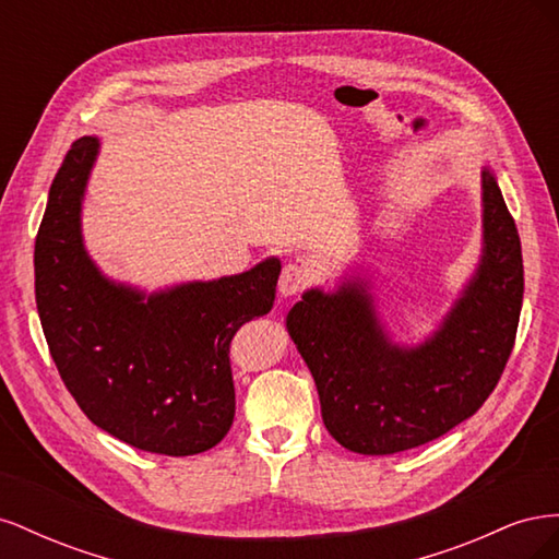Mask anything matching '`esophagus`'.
<instances>
[{
	"instance_id": "obj_1",
	"label": "esophagus",
	"mask_w": 559,
	"mask_h": 559,
	"mask_svg": "<svg viewBox=\"0 0 559 559\" xmlns=\"http://www.w3.org/2000/svg\"><path fill=\"white\" fill-rule=\"evenodd\" d=\"M314 275L306 263H286L280 275V294L282 296H296L302 289H308Z\"/></svg>"
}]
</instances>
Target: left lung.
Here are the masks:
<instances>
[{"label": "left lung", "instance_id": "left-lung-1", "mask_svg": "<svg viewBox=\"0 0 559 559\" xmlns=\"http://www.w3.org/2000/svg\"><path fill=\"white\" fill-rule=\"evenodd\" d=\"M522 292L520 235L485 167L478 270L425 343L389 341L361 280L333 294L310 289L286 314L329 433L352 452L396 454L468 419L495 392L511 357Z\"/></svg>", "mask_w": 559, "mask_h": 559}]
</instances>
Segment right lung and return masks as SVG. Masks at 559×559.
<instances>
[{"mask_svg": "<svg viewBox=\"0 0 559 559\" xmlns=\"http://www.w3.org/2000/svg\"><path fill=\"white\" fill-rule=\"evenodd\" d=\"M97 138L67 151L35 242V296L58 373L95 427L138 450L214 448L235 417L230 341L273 310L280 261L148 298L99 273L83 249L81 200Z\"/></svg>", "mask_w": 559, "mask_h": 559, "instance_id": "add662e5", "label": "right lung"}]
</instances>
